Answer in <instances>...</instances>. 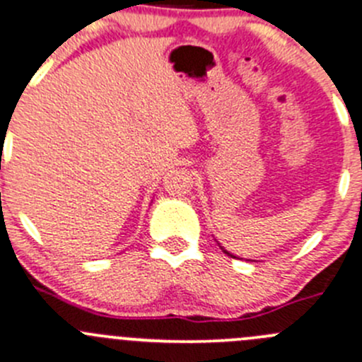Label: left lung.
Segmentation results:
<instances>
[{
    "instance_id": "8db88e82",
    "label": "left lung",
    "mask_w": 362,
    "mask_h": 362,
    "mask_svg": "<svg viewBox=\"0 0 362 362\" xmlns=\"http://www.w3.org/2000/svg\"><path fill=\"white\" fill-rule=\"evenodd\" d=\"M218 245H220V243H218ZM220 249H222V250H223V252H226V254H227V256H230V257H236V256H233V254H230V252H229V250H226V249H223V247H220Z\"/></svg>"
}]
</instances>
